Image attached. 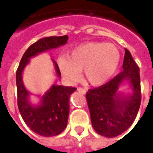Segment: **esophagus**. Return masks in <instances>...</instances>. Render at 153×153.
Here are the masks:
<instances>
[{"label": "esophagus", "instance_id": "obj_1", "mask_svg": "<svg viewBox=\"0 0 153 153\" xmlns=\"http://www.w3.org/2000/svg\"><path fill=\"white\" fill-rule=\"evenodd\" d=\"M77 91L79 92L80 94H85L86 92H87V90H86L84 88H77Z\"/></svg>", "mask_w": 153, "mask_h": 153}]
</instances>
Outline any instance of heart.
Masks as SVG:
<instances>
[{
  "label": "heart",
  "mask_w": 153,
  "mask_h": 153,
  "mask_svg": "<svg viewBox=\"0 0 153 153\" xmlns=\"http://www.w3.org/2000/svg\"><path fill=\"white\" fill-rule=\"evenodd\" d=\"M120 62V53L113 44L88 42L75 48L68 58L58 60L62 76L71 83L76 82L83 70L87 81L93 86L105 83L112 77Z\"/></svg>",
  "instance_id": "obj_1"
}]
</instances>
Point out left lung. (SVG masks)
Segmentation results:
<instances>
[{
	"label": "left lung",
	"instance_id": "obj_1",
	"mask_svg": "<svg viewBox=\"0 0 153 153\" xmlns=\"http://www.w3.org/2000/svg\"><path fill=\"white\" fill-rule=\"evenodd\" d=\"M123 69L108 82L89 89L86 94L92 126L99 134L108 138L119 135L132 125L141 101L140 69L126 48ZM126 79L131 84L132 94L124 97L117 90Z\"/></svg>",
	"mask_w": 153,
	"mask_h": 153
}]
</instances>
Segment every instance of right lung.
Wrapping results in <instances>:
<instances>
[{
  "label": "right lung",
  "mask_w": 153,
  "mask_h": 153,
  "mask_svg": "<svg viewBox=\"0 0 153 153\" xmlns=\"http://www.w3.org/2000/svg\"><path fill=\"white\" fill-rule=\"evenodd\" d=\"M68 36H49L38 40L28 48L21 59L16 72L18 106L22 118L32 131L42 136L51 137L62 133L67 126L70 112L69 100L76 88L72 87L53 85L42 97L41 104L32 105L29 101V92L23 83L22 73L30 59L40 53L59 48L67 42ZM56 73L61 76L59 66L54 60Z\"/></svg>",
  "instance_id": "1"
}]
</instances>
